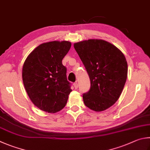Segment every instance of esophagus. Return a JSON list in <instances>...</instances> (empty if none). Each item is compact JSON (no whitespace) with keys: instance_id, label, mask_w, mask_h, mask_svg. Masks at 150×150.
Wrapping results in <instances>:
<instances>
[{"instance_id":"obj_1","label":"esophagus","mask_w":150,"mask_h":150,"mask_svg":"<svg viewBox=\"0 0 150 150\" xmlns=\"http://www.w3.org/2000/svg\"><path fill=\"white\" fill-rule=\"evenodd\" d=\"M73 85H74V87H75V89H77L78 88V83H77V82H76V83H75L74 84H73Z\"/></svg>"}]
</instances>
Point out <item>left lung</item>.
<instances>
[{
    "label": "left lung",
    "instance_id": "left-lung-1",
    "mask_svg": "<svg viewBox=\"0 0 150 150\" xmlns=\"http://www.w3.org/2000/svg\"><path fill=\"white\" fill-rule=\"evenodd\" d=\"M88 73L91 88L83 94L86 107L101 111L119 99L126 82L128 65L124 54L103 40L90 39L74 44Z\"/></svg>",
    "mask_w": 150,
    "mask_h": 150
}]
</instances>
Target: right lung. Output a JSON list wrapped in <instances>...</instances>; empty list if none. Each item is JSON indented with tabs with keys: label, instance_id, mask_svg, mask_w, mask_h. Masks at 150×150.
I'll list each match as a JSON object with an SVG mask.
<instances>
[{
	"label": "right lung",
	"instance_id": "1",
	"mask_svg": "<svg viewBox=\"0 0 150 150\" xmlns=\"http://www.w3.org/2000/svg\"><path fill=\"white\" fill-rule=\"evenodd\" d=\"M70 42L43 43L24 62L22 78L32 102L40 110L56 113L66 106L72 91L62 59L71 48Z\"/></svg>",
	"mask_w": 150,
	"mask_h": 150
}]
</instances>
